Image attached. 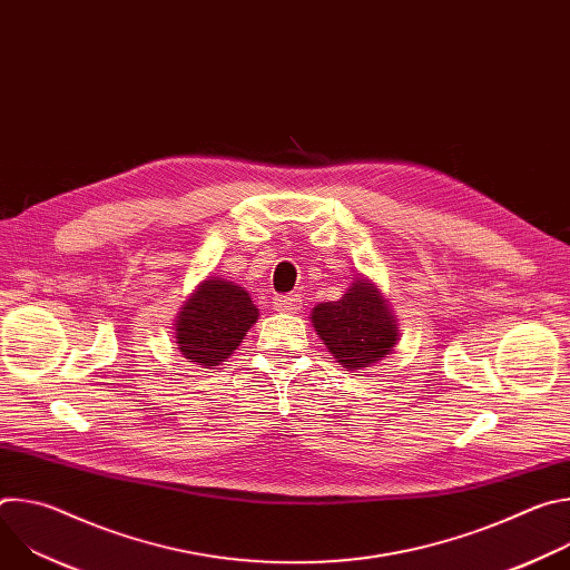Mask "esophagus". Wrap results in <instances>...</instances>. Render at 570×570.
I'll use <instances>...</instances> for the list:
<instances>
[{"label":"esophagus","instance_id":"34e87169","mask_svg":"<svg viewBox=\"0 0 570 570\" xmlns=\"http://www.w3.org/2000/svg\"><path fill=\"white\" fill-rule=\"evenodd\" d=\"M275 304V311H282V313H295L299 306H302V299L299 295H277L273 299Z\"/></svg>","mask_w":570,"mask_h":570}]
</instances>
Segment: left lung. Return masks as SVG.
Here are the masks:
<instances>
[{
    "label": "left lung",
    "instance_id": "8db88e82",
    "mask_svg": "<svg viewBox=\"0 0 570 570\" xmlns=\"http://www.w3.org/2000/svg\"><path fill=\"white\" fill-rule=\"evenodd\" d=\"M311 322L336 363L350 372L381 363L401 338L396 315L365 275L354 277L341 299L320 302L311 311Z\"/></svg>",
    "mask_w": 570,
    "mask_h": 570
}]
</instances>
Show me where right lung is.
Returning <instances> with one entry per match:
<instances>
[{"instance_id": "add662e5", "label": "right lung", "mask_w": 570, "mask_h": 570, "mask_svg": "<svg viewBox=\"0 0 570 570\" xmlns=\"http://www.w3.org/2000/svg\"><path fill=\"white\" fill-rule=\"evenodd\" d=\"M259 320L250 293L223 277H205L176 315L178 352L196 365L216 367L234 354Z\"/></svg>"}]
</instances>
